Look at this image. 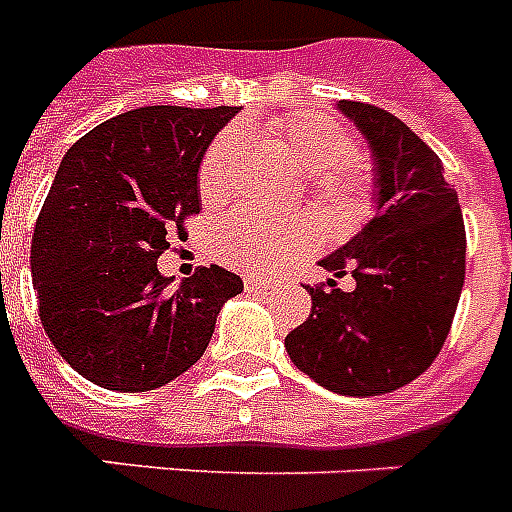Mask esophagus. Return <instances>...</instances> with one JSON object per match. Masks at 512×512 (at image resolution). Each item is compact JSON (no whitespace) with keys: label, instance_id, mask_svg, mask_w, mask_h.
<instances>
[{"label":"esophagus","instance_id":"1","mask_svg":"<svg viewBox=\"0 0 512 512\" xmlns=\"http://www.w3.org/2000/svg\"><path fill=\"white\" fill-rule=\"evenodd\" d=\"M273 286V281H265V278H257V276H249L247 281H244V289L247 292H263V289H270Z\"/></svg>","mask_w":512,"mask_h":512}]
</instances>
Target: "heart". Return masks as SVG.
I'll return each instance as SVG.
<instances>
[{"label": "heart", "mask_w": 512, "mask_h": 512, "mask_svg": "<svg viewBox=\"0 0 512 512\" xmlns=\"http://www.w3.org/2000/svg\"><path fill=\"white\" fill-rule=\"evenodd\" d=\"M270 136L286 149L299 170L315 178V194L336 218L352 220L365 213L371 199V173L355 160L342 162L352 152V136L336 120L323 115H289L268 128ZM242 136L236 131L215 136L199 162V197L207 205L220 202L234 186L242 160ZM318 242L313 218L299 215L286 220H265L236 213L215 228V255L244 270H268L289 252Z\"/></svg>", "instance_id": "b5f03b06"}]
</instances>
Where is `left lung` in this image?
<instances>
[{
  "instance_id": "1",
  "label": "left lung",
  "mask_w": 512,
  "mask_h": 512,
  "mask_svg": "<svg viewBox=\"0 0 512 512\" xmlns=\"http://www.w3.org/2000/svg\"><path fill=\"white\" fill-rule=\"evenodd\" d=\"M373 149L378 210L368 226L321 260L334 277L307 286L313 310L289 331L299 371L331 392L376 397L410 384L442 352L465 281V226L442 160L392 112L342 99Z\"/></svg>"
}]
</instances>
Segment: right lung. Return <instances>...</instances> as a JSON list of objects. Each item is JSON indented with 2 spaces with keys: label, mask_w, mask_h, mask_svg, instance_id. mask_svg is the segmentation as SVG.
I'll return each instance as SVG.
<instances>
[{
  "label": "right lung",
  "mask_w": 512,
  "mask_h": 512,
  "mask_svg": "<svg viewBox=\"0 0 512 512\" xmlns=\"http://www.w3.org/2000/svg\"><path fill=\"white\" fill-rule=\"evenodd\" d=\"M239 107L155 105L99 123L68 149L31 239L41 326L73 371L112 392L165 386L205 355L226 268L170 289L157 257L199 213V162Z\"/></svg>",
  "instance_id": "1"
}]
</instances>
